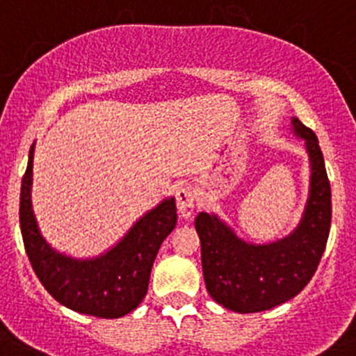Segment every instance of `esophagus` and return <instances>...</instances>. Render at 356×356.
Wrapping results in <instances>:
<instances>
[{
	"label": "esophagus",
	"instance_id": "1",
	"mask_svg": "<svg viewBox=\"0 0 356 356\" xmlns=\"http://www.w3.org/2000/svg\"><path fill=\"white\" fill-rule=\"evenodd\" d=\"M175 200H177L179 215L182 218H191L193 211H195V191L191 189V186H181L175 193Z\"/></svg>",
	"mask_w": 356,
	"mask_h": 356
}]
</instances>
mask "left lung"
<instances>
[{"label":"left lung","mask_w":356,"mask_h":356,"mask_svg":"<svg viewBox=\"0 0 356 356\" xmlns=\"http://www.w3.org/2000/svg\"><path fill=\"white\" fill-rule=\"evenodd\" d=\"M294 134L305 139L310 160V191L298 227L268 245L239 239L217 215L201 211L195 220L201 241L207 291L218 305L238 314L270 310L296 296L314 277L331 229V184L318 139L291 118Z\"/></svg>","instance_id":"1"}]
</instances>
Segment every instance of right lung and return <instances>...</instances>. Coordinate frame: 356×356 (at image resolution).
<instances>
[{
	"label": "right lung",
	"instance_id": "1",
	"mask_svg": "<svg viewBox=\"0 0 356 356\" xmlns=\"http://www.w3.org/2000/svg\"><path fill=\"white\" fill-rule=\"evenodd\" d=\"M32 160L34 145L20 189V229L35 275L46 291L70 310L102 318L124 317L146 296L158 250L177 224L175 200H163L143 215L106 253L77 260L56 253L39 232L31 201Z\"/></svg>",
	"mask_w": 356,
	"mask_h": 356
}]
</instances>
